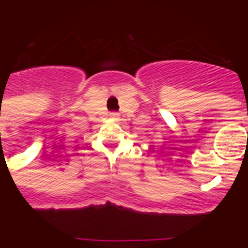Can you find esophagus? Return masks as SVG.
<instances>
[{
	"label": "esophagus",
	"instance_id": "34e87169",
	"mask_svg": "<svg viewBox=\"0 0 248 248\" xmlns=\"http://www.w3.org/2000/svg\"><path fill=\"white\" fill-rule=\"evenodd\" d=\"M113 117H118V114H115V113H114V114H113Z\"/></svg>",
	"mask_w": 248,
	"mask_h": 248
}]
</instances>
